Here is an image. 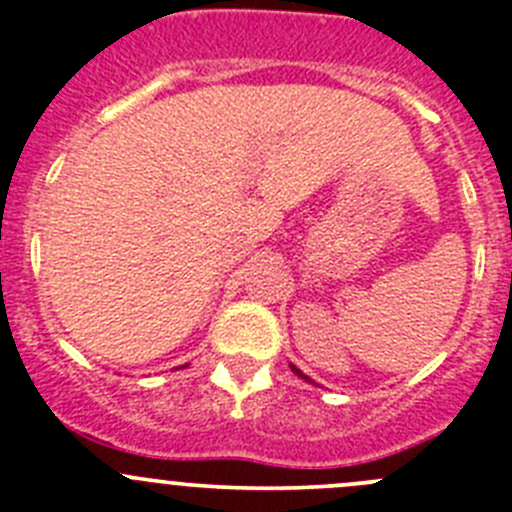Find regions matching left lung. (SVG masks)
Listing matches in <instances>:
<instances>
[{"label": "left lung", "instance_id": "obj_1", "mask_svg": "<svg viewBox=\"0 0 512 512\" xmlns=\"http://www.w3.org/2000/svg\"><path fill=\"white\" fill-rule=\"evenodd\" d=\"M292 371H294V374H297V376H302V379H307V381H309V376H304V374H302V371H299V369H297V366H292Z\"/></svg>", "mask_w": 512, "mask_h": 512}]
</instances>
